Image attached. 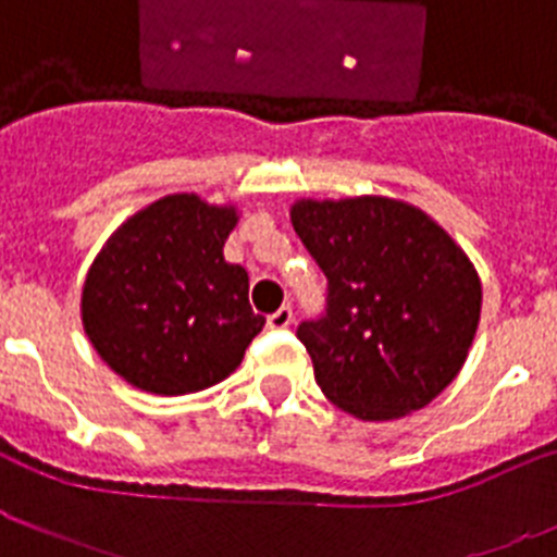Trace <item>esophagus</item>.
Returning a JSON list of instances; mask_svg holds the SVG:
<instances>
[{
    "label": "esophagus",
    "mask_w": 557,
    "mask_h": 557,
    "mask_svg": "<svg viewBox=\"0 0 557 557\" xmlns=\"http://www.w3.org/2000/svg\"><path fill=\"white\" fill-rule=\"evenodd\" d=\"M294 322V311L288 306H283V308H277V311H274V314H269L265 317V325H269L271 331H283V329H288V325H292Z\"/></svg>",
    "instance_id": "34e87169"
}]
</instances>
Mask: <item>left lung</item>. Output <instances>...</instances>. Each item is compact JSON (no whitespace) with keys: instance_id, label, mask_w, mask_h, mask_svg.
Here are the masks:
<instances>
[{"instance_id":"8db88e82","label":"left lung","mask_w":557,"mask_h":557,"mask_svg":"<svg viewBox=\"0 0 557 557\" xmlns=\"http://www.w3.org/2000/svg\"><path fill=\"white\" fill-rule=\"evenodd\" d=\"M292 223L329 277L325 314L297 329L322 394L366 422L430 405L479 329L481 283L465 251L422 209L376 195L297 200Z\"/></svg>"}]
</instances>
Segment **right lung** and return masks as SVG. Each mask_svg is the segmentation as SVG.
I'll return each instance as SVG.
<instances>
[{"mask_svg":"<svg viewBox=\"0 0 557 557\" xmlns=\"http://www.w3.org/2000/svg\"><path fill=\"white\" fill-rule=\"evenodd\" d=\"M235 207L166 195L115 228L82 292L84 334L112 371L147 394L218 385L265 325L249 274L223 260Z\"/></svg>","mask_w":557,"mask_h":557,"instance_id":"1","label":"right lung"}]
</instances>
